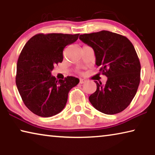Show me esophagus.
<instances>
[{"label":"esophagus","instance_id":"1","mask_svg":"<svg viewBox=\"0 0 155 155\" xmlns=\"http://www.w3.org/2000/svg\"><path fill=\"white\" fill-rule=\"evenodd\" d=\"M85 82H86V80L83 79V78H81V79H80V83L81 84H83V83H85Z\"/></svg>","mask_w":155,"mask_h":155}]
</instances>
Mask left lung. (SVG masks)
Listing matches in <instances>:
<instances>
[{"instance_id":"8db88e82","label":"left lung","mask_w":155,"mask_h":155,"mask_svg":"<svg viewBox=\"0 0 155 155\" xmlns=\"http://www.w3.org/2000/svg\"><path fill=\"white\" fill-rule=\"evenodd\" d=\"M93 48L96 64L107 77L105 85L96 83V91L89 97L93 107L103 114L122 111L134 98L140 82L141 65L133 44L120 34L101 31L79 36Z\"/></svg>"}]
</instances>
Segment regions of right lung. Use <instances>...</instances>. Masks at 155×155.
Returning a JSON list of instances; mask_svg holds the SVG:
<instances>
[{"instance_id": "add662e5", "label": "right lung", "mask_w": 155, "mask_h": 155, "mask_svg": "<svg viewBox=\"0 0 155 155\" xmlns=\"http://www.w3.org/2000/svg\"><path fill=\"white\" fill-rule=\"evenodd\" d=\"M79 34L39 33L28 40L17 63L16 83L26 107L41 117H51L66 104L70 90L79 83L74 77L57 80L51 74L62 62L65 47L78 40Z\"/></svg>"}]
</instances>
